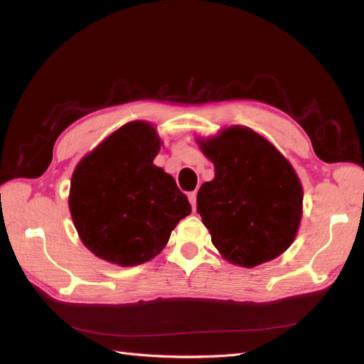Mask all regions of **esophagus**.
Listing matches in <instances>:
<instances>
[{"label": "esophagus", "instance_id": "esophagus-1", "mask_svg": "<svg viewBox=\"0 0 364 364\" xmlns=\"http://www.w3.org/2000/svg\"><path fill=\"white\" fill-rule=\"evenodd\" d=\"M188 200H190V203L193 206V210H196V208H197V193L193 191V193L188 194Z\"/></svg>", "mask_w": 364, "mask_h": 364}]
</instances>
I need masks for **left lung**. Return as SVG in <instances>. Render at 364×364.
Segmentation results:
<instances>
[{"instance_id":"8db88e82","label":"left lung","mask_w":364,"mask_h":364,"mask_svg":"<svg viewBox=\"0 0 364 364\" xmlns=\"http://www.w3.org/2000/svg\"><path fill=\"white\" fill-rule=\"evenodd\" d=\"M198 144L215 178L200 186L197 212L221 256L253 268L286 252L303 214V186L289 161L244 127Z\"/></svg>"}]
</instances>
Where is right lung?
Wrapping results in <instances>:
<instances>
[{
  "instance_id": "1",
  "label": "right lung",
  "mask_w": 364,
  "mask_h": 364,
  "mask_svg": "<svg viewBox=\"0 0 364 364\" xmlns=\"http://www.w3.org/2000/svg\"><path fill=\"white\" fill-rule=\"evenodd\" d=\"M161 140L154 127L131 122L75 168L69 209L82 244L107 262L140 265L162 252L191 205L154 164Z\"/></svg>"
}]
</instances>
